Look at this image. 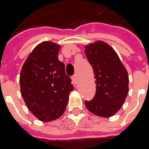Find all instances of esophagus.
<instances>
[{
    "label": "esophagus",
    "instance_id": "esophagus-1",
    "mask_svg": "<svg viewBox=\"0 0 149 149\" xmlns=\"http://www.w3.org/2000/svg\"><path fill=\"white\" fill-rule=\"evenodd\" d=\"M72 82H73L74 84H76V83H77V74H75L74 76H72Z\"/></svg>",
    "mask_w": 149,
    "mask_h": 149
}]
</instances>
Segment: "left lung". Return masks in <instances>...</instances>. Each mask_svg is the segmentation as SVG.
I'll return each instance as SVG.
<instances>
[{
  "mask_svg": "<svg viewBox=\"0 0 149 149\" xmlns=\"http://www.w3.org/2000/svg\"><path fill=\"white\" fill-rule=\"evenodd\" d=\"M85 54L93 68L96 91L93 100L85 101L89 111L109 118L124 105L129 92V75L114 49L104 41L85 46Z\"/></svg>",
  "mask_w": 149,
  "mask_h": 149,
  "instance_id": "obj_1",
  "label": "left lung"
}]
</instances>
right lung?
<instances>
[{"mask_svg":"<svg viewBox=\"0 0 149 149\" xmlns=\"http://www.w3.org/2000/svg\"><path fill=\"white\" fill-rule=\"evenodd\" d=\"M61 46L51 41L38 44L29 54L19 75L21 95L38 120L49 122L64 113L73 90L63 63L58 58Z\"/></svg>","mask_w":149,"mask_h":149,"instance_id":"right-lung-1","label":"right lung"}]
</instances>
